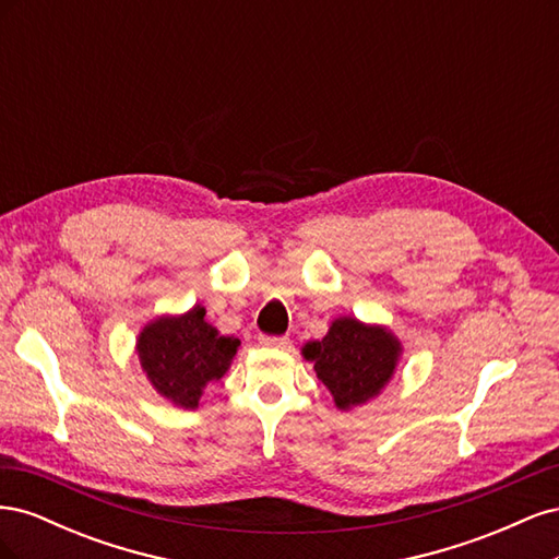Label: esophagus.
<instances>
[{
  "mask_svg": "<svg viewBox=\"0 0 559 559\" xmlns=\"http://www.w3.org/2000/svg\"><path fill=\"white\" fill-rule=\"evenodd\" d=\"M259 341H261V345H267V347H282V349H286V347H289V337H286V335H261L259 337Z\"/></svg>",
  "mask_w": 559,
  "mask_h": 559,
  "instance_id": "esophagus-1",
  "label": "esophagus"
}]
</instances>
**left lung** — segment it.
I'll return each instance as SVG.
<instances>
[{"instance_id": "obj_1", "label": "left lung", "mask_w": 559, "mask_h": 559, "mask_svg": "<svg viewBox=\"0 0 559 559\" xmlns=\"http://www.w3.org/2000/svg\"><path fill=\"white\" fill-rule=\"evenodd\" d=\"M399 341L380 326H364L357 319H335L321 341L302 347L314 364L317 378L324 382L337 408L366 403L380 394L399 359Z\"/></svg>"}]
</instances>
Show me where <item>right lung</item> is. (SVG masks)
Returning <instances> with one entry per match:
<instances>
[{
	"instance_id": "right-lung-1",
	"label": "right lung",
	"mask_w": 559,
	"mask_h": 559,
	"mask_svg": "<svg viewBox=\"0 0 559 559\" xmlns=\"http://www.w3.org/2000/svg\"><path fill=\"white\" fill-rule=\"evenodd\" d=\"M238 347V337L222 335L207 324L200 306L181 317L156 319L138 341L148 380L181 408H198L202 389L224 378Z\"/></svg>"
}]
</instances>
